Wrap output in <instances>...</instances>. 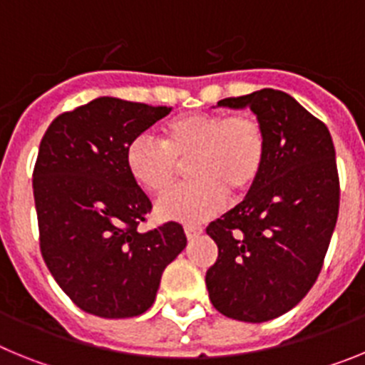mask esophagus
Returning <instances> with one entry per match:
<instances>
[{"label":"esophagus","instance_id":"1","mask_svg":"<svg viewBox=\"0 0 365 365\" xmlns=\"http://www.w3.org/2000/svg\"><path fill=\"white\" fill-rule=\"evenodd\" d=\"M202 230H205V228H202L201 225H186L185 227L186 237H188V240H195V237H199V235L202 234Z\"/></svg>","mask_w":365,"mask_h":365}]
</instances>
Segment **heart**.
Instances as JSON below:
<instances>
[{
    "instance_id": "b5f03b06",
    "label": "heart",
    "mask_w": 365,
    "mask_h": 365,
    "mask_svg": "<svg viewBox=\"0 0 365 365\" xmlns=\"http://www.w3.org/2000/svg\"><path fill=\"white\" fill-rule=\"evenodd\" d=\"M269 133L254 113H186L163 128V144L148 137L125 148V168L144 192L164 197L188 166L192 182L159 205V215L199 222L217 214L227 195L252 192L265 172Z\"/></svg>"
}]
</instances>
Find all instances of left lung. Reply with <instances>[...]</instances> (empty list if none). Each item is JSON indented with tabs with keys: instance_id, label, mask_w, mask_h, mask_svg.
<instances>
[{
	"instance_id": "left-lung-1",
	"label": "left lung",
	"mask_w": 365,
	"mask_h": 365,
	"mask_svg": "<svg viewBox=\"0 0 365 365\" xmlns=\"http://www.w3.org/2000/svg\"><path fill=\"white\" fill-rule=\"evenodd\" d=\"M250 108L269 133L265 172L245 201L206 227L219 248L210 302L232 320H272L298 305L324 267L340 206L327 125L278 89L217 102Z\"/></svg>"
}]
</instances>
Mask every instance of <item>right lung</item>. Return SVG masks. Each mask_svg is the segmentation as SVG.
<instances>
[{"mask_svg":"<svg viewBox=\"0 0 365 365\" xmlns=\"http://www.w3.org/2000/svg\"><path fill=\"white\" fill-rule=\"evenodd\" d=\"M172 108L100 96L58 115L32 172L40 250L74 305L100 318L146 312L160 276L186 247L168 221L140 232L151 201L125 168V148Z\"/></svg>","mask_w":365,"mask_h":365,"instance_id":"1","label":"right lung"}]
</instances>
